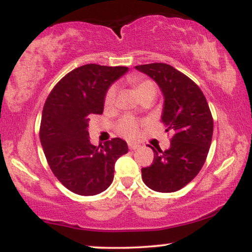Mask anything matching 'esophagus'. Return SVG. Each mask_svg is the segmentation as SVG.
<instances>
[{"label": "esophagus", "mask_w": 252, "mask_h": 252, "mask_svg": "<svg viewBox=\"0 0 252 252\" xmlns=\"http://www.w3.org/2000/svg\"><path fill=\"white\" fill-rule=\"evenodd\" d=\"M128 147H129L130 150H136V149L140 148V146H138V144H136V143H129Z\"/></svg>", "instance_id": "34e87169"}]
</instances>
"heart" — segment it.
I'll return each mask as SVG.
<instances>
[{
  "label": "heart",
  "mask_w": 252,
  "mask_h": 252,
  "mask_svg": "<svg viewBox=\"0 0 252 252\" xmlns=\"http://www.w3.org/2000/svg\"><path fill=\"white\" fill-rule=\"evenodd\" d=\"M129 83L134 86L136 94L138 97L143 96L147 94H156V86L154 82L150 79H146V78L141 77H130ZM115 99H116V88L111 86L106 91L105 97H104V105L106 108L114 105ZM143 126V122L136 120V118L131 116H124L118 121L116 124V131L121 136H123L126 140H135L138 137L141 131V126Z\"/></svg>",
  "instance_id": "obj_1"
}]
</instances>
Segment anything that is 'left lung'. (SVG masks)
Instances as JSON below:
<instances>
[{"mask_svg":"<svg viewBox=\"0 0 252 252\" xmlns=\"http://www.w3.org/2000/svg\"><path fill=\"white\" fill-rule=\"evenodd\" d=\"M158 84L164 96L161 122L172 131L170 147L153 149L154 161L142 168V180L156 192L181 189L198 175L206 161L213 134V118L206 98L182 72L163 63L135 66Z\"/></svg>","mask_w":252,"mask_h":252,"instance_id":"1","label":"left lung"}]
</instances>
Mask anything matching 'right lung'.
I'll return each mask as SVG.
<instances>
[{
    "label": "right lung",
    "instance_id": "right-lung-1",
    "mask_svg": "<svg viewBox=\"0 0 252 252\" xmlns=\"http://www.w3.org/2000/svg\"><path fill=\"white\" fill-rule=\"evenodd\" d=\"M126 66L88 63L58 82L43 105L40 142L48 166L63 186L79 195H96L114 180L115 162L128 153L126 141L112 138L96 147L89 140V121L102 115L109 86Z\"/></svg>",
    "mask_w": 252,
    "mask_h": 252
}]
</instances>
